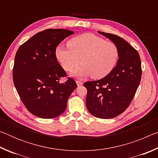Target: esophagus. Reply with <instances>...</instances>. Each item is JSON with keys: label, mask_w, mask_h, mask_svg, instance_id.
I'll use <instances>...</instances> for the list:
<instances>
[{"label": "esophagus", "mask_w": 158, "mask_h": 158, "mask_svg": "<svg viewBox=\"0 0 158 158\" xmlns=\"http://www.w3.org/2000/svg\"><path fill=\"white\" fill-rule=\"evenodd\" d=\"M76 83H77V85H78V86H80V85H83V82L82 81H77Z\"/></svg>", "instance_id": "esophagus-1"}]
</instances>
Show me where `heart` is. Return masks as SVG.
<instances>
[{
	"mask_svg": "<svg viewBox=\"0 0 158 158\" xmlns=\"http://www.w3.org/2000/svg\"><path fill=\"white\" fill-rule=\"evenodd\" d=\"M67 45L68 48H56V58L67 72L73 71L81 59L83 65L73 73L77 77L91 76L93 79H102L113 71L118 59L116 44L93 33L73 37Z\"/></svg>",
	"mask_w": 158,
	"mask_h": 158,
	"instance_id": "obj_1",
	"label": "heart"
}]
</instances>
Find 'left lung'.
Returning <instances> with one entry per match:
<instances>
[{
	"instance_id": "left-lung-1",
	"label": "left lung",
	"mask_w": 158,
	"mask_h": 158,
	"mask_svg": "<svg viewBox=\"0 0 158 158\" xmlns=\"http://www.w3.org/2000/svg\"><path fill=\"white\" fill-rule=\"evenodd\" d=\"M116 44L119 58L113 71L98 81H86V107L99 118H112L126 110L137 92L141 78L137 51L122 37L98 31Z\"/></svg>"
}]
</instances>
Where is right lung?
<instances>
[{"label": "right lung", "mask_w": 158, "mask_h": 158, "mask_svg": "<svg viewBox=\"0 0 158 158\" xmlns=\"http://www.w3.org/2000/svg\"><path fill=\"white\" fill-rule=\"evenodd\" d=\"M74 33L65 29H47L21 44L15 58L13 81L21 101L32 114L53 118L65 111L71 93L77 88L56 58V48Z\"/></svg>", "instance_id": "obj_1"}]
</instances>
